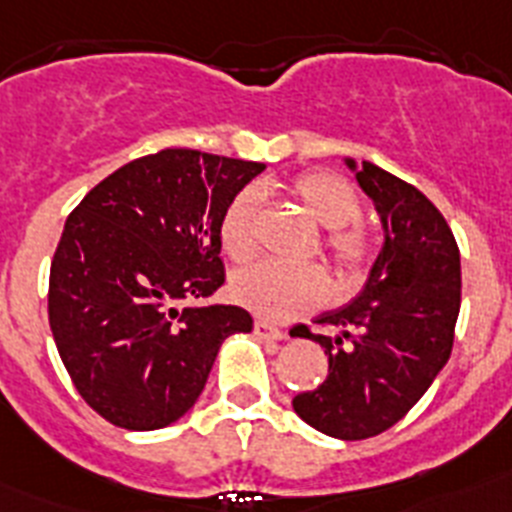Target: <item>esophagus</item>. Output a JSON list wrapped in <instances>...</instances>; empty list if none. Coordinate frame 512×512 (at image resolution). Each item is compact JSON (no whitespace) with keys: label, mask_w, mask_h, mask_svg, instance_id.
Returning <instances> with one entry per match:
<instances>
[{"label":"esophagus","mask_w":512,"mask_h":512,"mask_svg":"<svg viewBox=\"0 0 512 512\" xmlns=\"http://www.w3.org/2000/svg\"><path fill=\"white\" fill-rule=\"evenodd\" d=\"M253 333H256V338H259V341H271V343L284 341V338H287L282 330H277L274 325L264 323V320H256V323H253Z\"/></svg>","instance_id":"esophagus-1"}]
</instances>
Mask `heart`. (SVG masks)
I'll return each instance as SVG.
<instances>
[{"label": "heart", "instance_id": "obj_1", "mask_svg": "<svg viewBox=\"0 0 512 512\" xmlns=\"http://www.w3.org/2000/svg\"><path fill=\"white\" fill-rule=\"evenodd\" d=\"M292 194L307 212L312 223L325 230V256L336 266L343 282H359L372 261V243L361 228H356L361 212V197L338 174L312 171L292 184ZM261 212V192L246 187L225 205L220 217V241L235 261H246L256 251V225ZM233 297L271 323H284L300 312L323 305L328 297V282L323 271L305 266L259 261L241 269L233 277Z\"/></svg>", "mask_w": 512, "mask_h": 512}]
</instances>
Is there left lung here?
I'll list each match as a JSON object with an SVG mask.
<instances>
[{
  "label": "left lung",
  "mask_w": 512,
  "mask_h": 512,
  "mask_svg": "<svg viewBox=\"0 0 512 512\" xmlns=\"http://www.w3.org/2000/svg\"><path fill=\"white\" fill-rule=\"evenodd\" d=\"M343 164L374 202L384 241L359 295L315 318L338 336L305 333L325 348L328 377L292 408L325 436L361 441L405 418L449 361L461 259L449 223L420 189L369 161Z\"/></svg>",
  "instance_id": "left-lung-1"
}]
</instances>
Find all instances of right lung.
<instances>
[{"instance_id": "1", "label": "right lung", "mask_w": 512, "mask_h": 512, "mask_svg": "<svg viewBox=\"0 0 512 512\" xmlns=\"http://www.w3.org/2000/svg\"><path fill=\"white\" fill-rule=\"evenodd\" d=\"M264 169L166 148L107 176L63 225L51 333L79 395L112 425L176 423L205 390L225 338L251 333L248 310L202 300L225 282V205Z\"/></svg>"}]
</instances>
